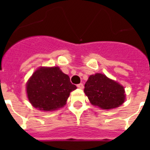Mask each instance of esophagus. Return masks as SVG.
Masks as SVG:
<instances>
[{"mask_svg":"<svg viewBox=\"0 0 150 150\" xmlns=\"http://www.w3.org/2000/svg\"><path fill=\"white\" fill-rule=\"evenodd\" d=\"M77 87H78V88H80V89H83V87H84V86H83V83H79V84L77 85Z\"/></svg>","mask_w":150,"mask_h":150,"instance_id":"34e87169","label":"esophagus"}]
</instances>
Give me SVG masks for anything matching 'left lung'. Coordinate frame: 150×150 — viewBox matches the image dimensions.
I'll list each match as a JSON object with an SVG mask.
<instances>
[{"instance_id":"1","label":"left lung","mask_w":150,"mask_h":150,"mask_svg":"<svg viewBox=\"0 0 150 150\" xmlns=\"http://www.w3.org/2000/svg\"><path fill=\"white\" fill-rule=\"evenodd\" d=\"M84 92L92 105L103 110L116 108L125 100L124 87L102 74H95L88 77Z\"/></svg>"}]
</instances>
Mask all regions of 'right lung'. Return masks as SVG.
Returning a JSON list of instances; mask_svg holds the SVG:
<instances>
[{
    "instance_id": "add662e5",
    "label": "right lung",
    "mask_w": 150,
    "mask_h": 150,
    "mask_svg": "<svg viewBox=\"0 0 150 150\" xmlns=\"http://www.w3.org/2000/svg\"><path fill=\"white\" fill-rule=\"evenodd\" d=\"M76 88L70 77L59 67H41L36 70L26 85L28 98L40 110L52 111L66 104L71 91Z\"/></svg>"
}]
</instances>
